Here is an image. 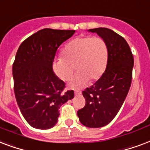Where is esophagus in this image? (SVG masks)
<instances>
[{
	"label": "esophagus",
	"instance_id": "obj_1",
	"mask_svg": "<svg viewBox=\"0 0 150 150\" xmlns=\"http://www.w3.org/2000/svg\"><path fill=\"white\" fill-rule=\"evenodd\" d=\"M74 93H75L76 96H80V95L81 94V91H80V90H76V91H74Z\"/></svg>",
	"mask_w": 150,
	"mask_h": 150
}]
</instances>
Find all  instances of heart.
I'll return each instance as SVG.
<instances>
[{"label":"heart","instance_id":"b5f03b06","mask_svg":"<svg viewBox=\"0 0 150 150\" xmlns=\"http://www.w3.org/2000/svg\"><path fill=\"white\" fill-rule=\"evenodd\" d=\"M62 55L53 61L52 69L59 79L67 81L75 67L78 70L70 80L71 88H82L89 80L96 81L105 72L108 61V47L99 37H80L68 43Z\"/></svg>","mask_w":150,"mask_h":150}]
</instances>
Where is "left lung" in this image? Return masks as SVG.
<instances>
[{
  "label": "left lung",
  "mask_w": 150,
  "mask_h": 150,
  "mask_svg": "<svg viewBox=\"0 0 150 150\" xmlns=\"http://www.w3.org/2000/svg\"><path fill=\"white\" fill-rule=\"evenodd\" d=\"M89 31L100 36L108 47L105 71L82 91L86 103L77 111L82 125L96 128L111 122L122 106L132 84L134 58L125 38L114 31L102 27Z\"/></svg>",
  "instance_id": "8db88e82"
}]
</instances>
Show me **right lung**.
I'll use <instances>...</instances> for the list:
<instances>
[{
	"label": "right lung",
	"instance_id": "add662e5",
	"mask_svg": "<svg viewBox=\"0 0 150 150\" xmlns=\"http://www.w3.org/2000/svg\"><path fill=\"white\" fill-rule=\"evenodd\" d=\"M75 30L43 29L20 45L12 67L14 92L31 127L49 129L57 124L60 106L74 97L52 69L58 47Z\"/></svg>",
	"mask_w": 150,
	"mask_h": 150
}]
</instances>
